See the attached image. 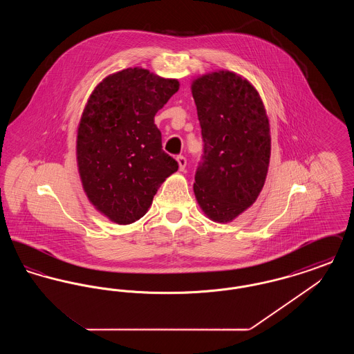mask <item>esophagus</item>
I'll list each match as a JSON object with an SVG mask.
<instances>
[{
	"label": "esophagus",
	"mask_w": 354,
	"mask_h": 354,
	"mask_svg": "<svg viewBox=\"0 0 354 354\" xmlns=\"http://www.w3.org/2000/svg\"><path fill=\"white\" fill-rule=\"evenodd\" d=\"M176 160H178V165H179V169L185 171V166H187V159H185V156L183 155H178Z\"/></svg>",
	"instance_id": "esophagus-1"
}]
</instances>
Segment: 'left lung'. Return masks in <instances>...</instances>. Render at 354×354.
Returning <instances> with one entry per match:
<instances>
[{"label": "left lung", "instance_id": "obj_1", "mask_svg": "<svg viewBox=\"0 0 354 354\" xmlns=\"http://www.w3.org/2000/svg\"><path fill=\"white\" fill-rule=\"evenodd\" d=\"M202 127L203 155L194 191L209 219H235L257 199L268 172L270 122L259 93L231 71L192 84Z\"/></svg>", "mask_w": 354, "mask_h": 354}]
</instances>
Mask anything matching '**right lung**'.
Instances as JSON below:
<instances>
[{
    "instance_id": "1",
    "label": "right lung",
    "mask_w": 354,
    "mask_h": 354,
    "mask_svg": "<svg viewBox=\"0 0 354 354\" xmlns=\"http://www.w3.org/2000/svg\"><path fill=\"white\" fill-rule=\"evenodd\" d=\"M178 90L176 80L126 68L104 78L84 107L77 136L84 192L118 224L140 219L158 188L179 167L162 150V134L153 123Z\"/></svg>"
}]
</instances>
